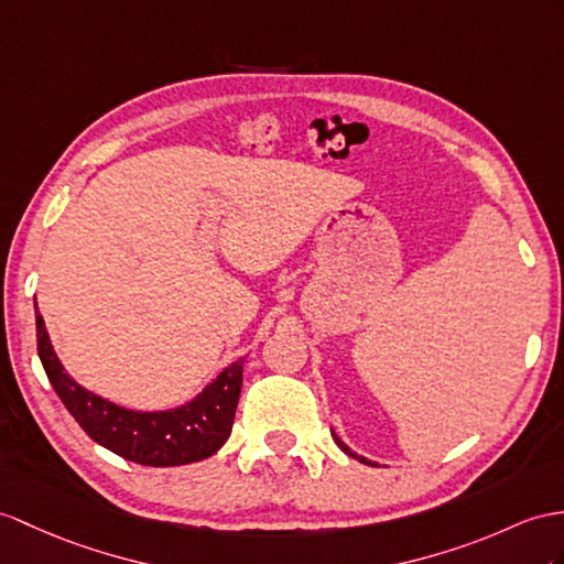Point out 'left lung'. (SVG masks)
Instances as JSON below:
<instances>
[{"mask_svg": "<svg viewBox=\"0 0 564 564\" xmlns=\"http://www.w3.org/2000/svg\"><path fill=\"white\" fill-rule=\"evenodd\" d=\"M333 437H335V443H337V445L341 447V452H347V455H349V457H354V459H359V462H364V464H368V466H373V462H368L366 457H359V455H354V452H351V449H349V447H347L345 443H341V441H339V437H337L335 433H333Z\"/></svg>", "mask_w": 564, "mask_h": 564, "instance_id": "1", "label": "left lung"}]
</instances>
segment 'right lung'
Instances as JSON below:
<instances>
[{
    "mask_svg": "<svg viewBox=\"0 0 564 564\" xmlns=\"http://www.w3.org/2000/svg\"><path fill=\"white\" fill-rule=\"evenodd\" d=\"M35 327L37 356L54 392L98 445L143 466H182L213 457L227 443L241 394L243 359L227 366L208 388L182 406L133 411L80 388L54 354L40 313Z\"/></svg>",
    "mask_w": 564,
    "mask_h": 564,
    "instance_id": "right-lung-1",
    "label": "right lung"
}]
</instances>
